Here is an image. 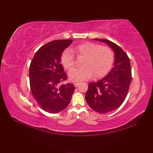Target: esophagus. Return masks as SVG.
<instances>
[{
    "mask_svg": "<svg viewBox=\"0 0 153 153\" xmlns=\"http://www.w3.org/2000/svg\"><path fill=\"white\" fill-rule=\"evenodd\" d=\"M74 86H75V87H77V85H79V83H77V82H75V83H74Z\"/></svg>",
    "mask_w": 153,
    "mask_h": 153,
    "instance_id": "obj_1",
    "label": "esophagus"
}]
</instances>
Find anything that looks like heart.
<instances>
[{
    "instance_id": "1",
    "label": "heart",
    "mask_w": 153,
    "mask_h": 153,
    "mask_svg": "<svg viewBox=\"0 0 153 153\" xmlns=\"http://www.w3.org/2000/svg\"><path fill=\"white\" fill-rule=\"evenodd\" d=\"M83 57L82 67L74 68L68 72V77L73 82L86 80L93 76L95 79L105 76L111 69L114 54L111 48L99 44L86 42L71 51L65 49L60 56V62L66 70H70L75 64V56Z\"/></svg>"
}]
</instances>
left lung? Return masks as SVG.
I'll return each mask as SVG.
<instances>
[{"mask_svg":"<svg viewBox=\"0 0 153 153\" xmlns=\"http://www.w3.org/2000/svg\"><path fill=\"white\" fill-rule=\"evenodd\" d=\"M105 43L114 51V67L104 78L89 83L85 100L89 106L100 114L113 111L122 105L128 95L131 80V68L128 55L118 45L104 39H95Z\"/></svg>","mask_w":153,"mask_h":153,"instance_id":"8db88e82","label":"left lung"}]
</instances>
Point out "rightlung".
Returning <instances> with one entry per match:
<instances>
[{
  "instance_id": "obj_1",
  "label": "right lung",
  "mask_w": 153,
  "mask_h": 153,
  "mask_svg": "<svg viewBox=\"0 0 153 153\" xmlns=\"http://www.w3.org/2000/svg\"><path fill=\"white\" fill-rule=\"evenodd\" d=\"M72 41L55 40L44 45L31 62V91L38 105L47 112L62 111L70 103L75 90L73 83H62L68 76L60 64L62 53Z\"/></svg>"
}]
</instances>
